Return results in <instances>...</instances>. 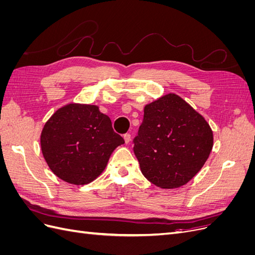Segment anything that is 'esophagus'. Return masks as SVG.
Wrapping results in <instances>:
<instances>
[{"mask_svg": "<svg viewBox=\"0 0 255 255\" xmlns=\"http://www.w3.org/2000/svg\"><path fill=\"white\" fill-rule=\"evenodd\" d=\"M123 138H125V141H126L127 144L129 143V141H130V134H126L125 136H123Z\"/></svg>", "mask_w": 255, "mask_h": 255, "instance_id": "1", "label": "esophagus"}]
</instances>
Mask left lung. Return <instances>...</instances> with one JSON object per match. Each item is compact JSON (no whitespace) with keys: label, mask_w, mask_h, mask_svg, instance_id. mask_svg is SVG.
I'll use <instances>...</instances> for the list:
<instances>
[{"label":"left lung","mask_w":255,"mask_h":255,"mask_svg":"<svg viewBox=\"0 0 255 255\" xmlns=\"http://www.w3.org/2000/svg\"><path fill=\"white\" fill-rule=\"evenodd\" d=\"M143 121L134 139L142 174L164 189L187 184L206 163L213 130L201 114L175 94L144 106Z\"/></svg>","instance_id":"obj_1"}]
</instances>
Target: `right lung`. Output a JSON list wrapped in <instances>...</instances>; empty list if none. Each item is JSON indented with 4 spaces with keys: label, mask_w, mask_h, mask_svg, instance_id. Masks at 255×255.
<instances>
[{
    "label": "right lung",
    "mask_w": 255,
    "mask_h": 255,
    "mask_svg": "<svg viewBox=\"0 0 255 255\" xmlns=\"http://www.w3.org/2000/svg\"><path fill=\"white\" fill-rule=\"evenodd\" d=\"M125 143L114 132L109 116L98 105L68 103L45 122L40 135L42 155L52 172L72 185L95 181L117 146Z\"/></svg>",
    "instance_id": "right-lung-1"
}]
</instances>
